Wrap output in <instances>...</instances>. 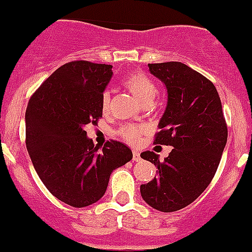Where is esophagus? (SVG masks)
I'll list each match as a JSON object with an SVG mask.
<instances>
[{
    "instance_id": "34e87169",
    "label": "esophagus",
    "mask_w": 252,
    "mask_h": 252,
    "mask_svg": "<svg viewBox=\"0 0 252 252\" xmlns=\"http://www.w3.org/2000/svg\"><path fill=\"white\" fill-rule=\"evenodd\" d=\"M133 160L134 161H139L141 160V156H139L138 151H133Z\"/></svg>"
}]
</instances>
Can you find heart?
I'll return each mask as SVG.
<instances>
[{"mask_svg": "<svg viewBox=\"0 0 252 252\" xmlns=\"http://www.w3.org/2000/svg\"><path fill=\"white\" fill-rule=\"evenodd\" d=\"M123 84L142 106H151L158 93V89L153 81L139 72H132V73L127 74L123 79ZM109 104H110V95L108 92H105L101 98L103 110H106L109 108ZM119 134L127 143L137 144L143 134V128L136 125H125L119 129Z\"/></svg>", "mask_w": 252, "mask_h": 252, "instance_id": "b5f03b06", "label": "heart"}]
</instances>
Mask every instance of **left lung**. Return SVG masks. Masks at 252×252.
<instances>
[{"label":"left lung","instance_id":"1","mask_svg":"<svg viewBox=\"0 0 252 252\" xmlns=\"http://www.w3.org/2000/svg\"><path fill=\"white\" fill-rule=\"evenodd\" d=\"M149 71L168 91L154 144L171 146L164 161L146 151L141 157L158 168L157 178L141 185L142 198L160 212H175L192 203L210 185L226 138L225 119L216 87L181 62L149 63Z\"/></svg>","mask_w":252,"mask_h":252}]
</instances>
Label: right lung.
<instances>
[{"instance_id": "add662e5", "label": "right lung", "mask_w": 252, "mask_h": 252, "mask_svg": "<svg viewBox=\"0 0 252 252\" xmlns=\"http://www.w3.org/2000/svg\"><path fill=\"white\" fill-rule=\"evenodd\" d=\"M113 66L72 61L57 68L32 95L26 111V144L47 190L72 207L100 200L115 169L132 159L128 147L106 142L101 152L84 127L103 116L101 98Z\"/></svg>"}]
</instances>
